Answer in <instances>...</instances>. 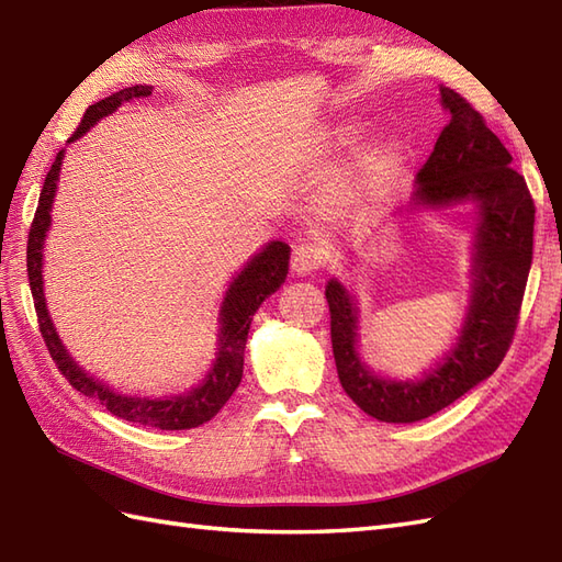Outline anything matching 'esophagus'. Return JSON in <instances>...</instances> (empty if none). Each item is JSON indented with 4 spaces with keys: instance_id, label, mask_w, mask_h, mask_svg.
<instances>
[{
    "instance_id": "esophagus-1",
    "label": "esophagus",
    "mask_w": 562,
    "mask_h": 562,
    "mask_svg": "<svg viewBox=\"0 0 562 562\" xmlns=\"http://www.w3.org/2000/svg\"><path fill=\"white\" fill-rule=\"evenodd\" d=\"M323 263V254L318 247L313 244H299V247L292 251V272L294 276H311L321 268Z\"/></svg>"
}]
</instances>
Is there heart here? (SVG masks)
I'll list each match as a JSON object with an SVG mask.
<instances>
[{
    "mask_svg": "<svg viewBox=\"0 0 562 562\" xmlns=\"http://www.w3.org/2000/svg\"><path fill=\"white\" fill-rule=\"evenodd\" d=\"M394 164V149H380L368 158V172L372 182H380Z\"/></svg>",
    "mask_w": 562,
    "mask_h": 562,
    "instance_id": "b5f03b06",
    "label": "heart"
}]
</instances>
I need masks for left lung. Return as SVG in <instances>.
Listing matches in <instances>:
<instances>
[{"instance_id": "left-lung-1", "label": "left lung", "mask_w": 562, "mask_h": 562, "mask_svg": "<svg viewBox=\"0 0 562 562\" xmlns=\"http://www.w3.org/2000/svg\"><path fill=\"white\" fill-rule=\"evenodd\" d=\"M441 104L451 121L418 170L415 201L480 204L474 292L458 347L418 384L384 382L356 356V308L347 290L337 280L325 286L339 382L356 406L382 423L425 420L492 375L513 344L529 278L537 209L525 178L463 94L441 88Z\"/></svg>"}]
</instances>
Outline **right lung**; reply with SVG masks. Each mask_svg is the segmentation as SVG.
<instances>
[{
    "mask_svg": "<svg viewBox=\"0 0 562 562\" xmlns=\"http://www.w3.org/2000/svg\"><path fill=\"white\" fill-rule=\"evenodd\" d=\"M149 94H151L149 85H135V88L113 92L111 97L102 99V102L92 104L88 111H85L80 125L76 127V133L70 135L68 142H74L80 135L88 133L90 125H94L99 119L109 116L111 111H116L119 104L135 102V99L149 97ZM61 158H64V151L56 154V161L47 172L45 187H42L40 192L35 218L31 223V233H27V280H31L40 333L47 344L52 361L80 394L99 401V404L121 420L154 427V429H168V431L192 429L209 423L213 415L227 404V398L235 394V390L241 382L244 347H247L251 315L256 313L258 306L263 304V299H268L284 282L286 270H290V254H292L290 244L270 241L268 247L239 272L237 280L229 284L227 296L223 301V311H221L223 315L221 351L204 384L196 386V390H192L190 394L172 396L164 401L113 394L109 386L92 380L88 372H82L74 361H70V356L61 347V339L54 333V325L49 321L47 306H45V294H42V241H45V233L52 221L49 211H52L54 192H56V180H59Z\"/></svg>",
    "mask_w": 562,
    "mask_h": 562,
    "instance_id": "right-lung-1",
    "label": "right lung"
}]
</instances>
